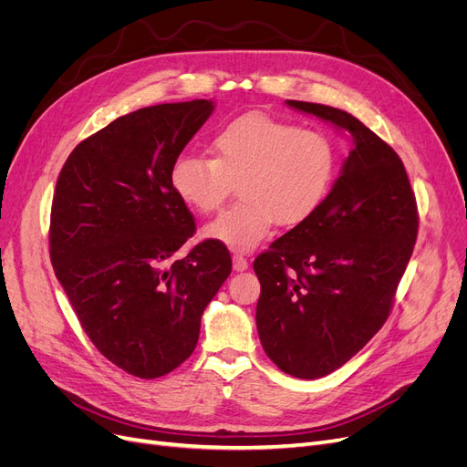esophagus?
Returning a JSON list of instances; mask_svg holds the SVG:
<instances>
[{
	"label": "esophagus",
	"mask_w": 467,
	"mask_h": 467,
	"mask_svg": "<svg viewBox=\"0 0 467 467\" xmlns=\"http://www.w3.org/2000/svg\"><path fill=\"white\" fill-rule=\"evenodd\" d=\"M233 267H234V271H244V269H248V260L244 255L234 254L233 255Z\"/></svg>",
	"instance_id": "34e87169"
}]
</instances>
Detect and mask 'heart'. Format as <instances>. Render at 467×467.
<instances>
[{
	"label": "heart",
	"instance_id": "obj_1",
	"mask_svg": "<svg viewBox=\"0 0 467 467\" xmlns=\"http://www.w3.org/2000/svg\"><path fill=\"white\" fill-rule=\"evenodd\" d=\"M212 155H181L169 181L181 202L200 213L215 210L238 182L243 202L203 227L205 238L233 252L254 250L275 221L295 227L312 217L338 171V150L329 132L262 113L224 125L213 136Z\"/></svg>",
	"mask_w": 467,
	"mask_h": 467
}]
</instances>
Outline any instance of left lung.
Segmentation results:
<instances>
[{
	"label": "left lung",
	"instance_id": "1",
	"mask_svg": "<svg viewBox=\"0 0 467 467\" xmlns=\"http://www.w3.org/2000/svg\"><path fill=\"white\" fill-rule=\"evenodd\" d=\"M348 136L350 153L319 210L254 262L255 325L281 371L333 373L385 325L418 238V203L402 160L354 115L286 99Z\"/></svg>",
	"mask_w": 467,
	"mask_h": 467
}]
</instances>
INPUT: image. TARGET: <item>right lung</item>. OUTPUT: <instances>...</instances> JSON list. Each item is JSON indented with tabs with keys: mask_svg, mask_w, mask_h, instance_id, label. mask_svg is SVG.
<instances>
[{
	"mask_svg": "<svg viewBox=\"0 0 467 467\" xmlns=\"http://www.w3.org/2000/svg\"><path fill=\"white\" fill-rule=\"evenodd\" d=\"M213 101L142 108L68 155L56 186L49 257L84 333L111 364L140 379L167 375L194 352L205 306L231 275V254L194 234L169 172L210 119Z\"/></svg>",
	"mask_w": 467,
	"mask_h": 467,
	"instance_id": "add662e5",
	"label": "right lung"
}]
</instances>
